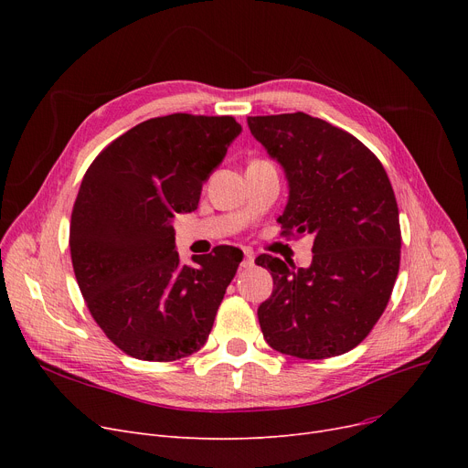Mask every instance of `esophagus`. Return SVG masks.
<instances>
[{
	"label": "esophagus",
	"mask_w": 468,
	"mask_h": 468,
	"mask_svg": "<svg viewBox=\"0 0 468 468\" xmlns=\"http://www.w3.org/2000/svg\"><path fill=\"white\" fill-rule=\"evenodd\" d=\"M254 260H256V254H254L250 249L244 250V265L252 267V265H254Z\"/></svg>",
	"instance_id": "esophagus-1"
}]
</instances>
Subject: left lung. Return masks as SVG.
<instances>
[{
    "label": "left lung",
    "instance_id": "left-lung-1",
    "mask_svg": "<svg viewBox=\"0 0 468 468\" xmlns=\"http://www.w3.org/2000/svg\"><path fill=\"white\" fill-rule=\"evenodd\" d=\"M247 121L284 170L282 233L313 237L309 267L256 258L273 277L258 307L263 337L307 360L347 353L379 321L399 275V205L387 172L353 134L303 112Z\"/></svg>",
    "mask_w": 468,
    "mask_h": 468
}]
</instances>
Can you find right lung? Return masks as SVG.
Listing matches in <instances>:
<instances>
[{
    "label": "right lung",
    "instance_id": "right-lung-1",
    "mask_svg": "<svg viewBox=\"0 0 468 468\" xmlns=\"http://www.w3.org/2000/svg\"><path fill=\"white\" fill-rule=\"evenodd\" d=\"M240 131L229 115L147 119L85 172L69 224L73 273L96 324L122 353L170 362L207 343L242 252L224 244L184 265L172 219L197 208Z\"/></svg>",
    "mask_w": 468,
    "mask_h": 468
}]
</instances>
